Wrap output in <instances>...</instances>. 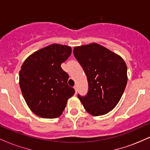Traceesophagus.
<instances>
[{
  "mask_svg": "<svg viewBox=\"0 0 150 150\" xmlns=\"http://www.w3.org/2000/svg\"><path fill=\"white\" fill-rule=\"evenodd\" d=\"M74 89H75V92H77V86L76 85H75V86H74Z\"/></svg>",
  "mask_w": 150,
  "mask_h": 150,
  "instance_id": "esophagus-1",
  "label": "esophagus"
}]
</instances>
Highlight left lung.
Masks as SVG:
<instances>
[{
    "mask_svg": "<svg viewBox=\"0 0 150 150\" xmlns=\"http://www.w3.org/2000/svg\"><path fill=\"white\" fill-rule=\"evenodd\" d=\"M74 56L87 76L88 92L78 98L86 111L94 116L106 114L115 108L127 85V65L116 53L92 43L75 46Z\"/></svg>",
    "mask_w": 150,
    "mask_h": 150,
    "instance_id": "1",
    "label": "left lung"
}]
</instances>
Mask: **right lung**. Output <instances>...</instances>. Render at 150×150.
Returning a JSON list of instances; mask_svg holds the SVG:
<instances>
[{"label":"right lung","instance_id":"obj_1","mask_svg":"<svg viewBox=\"0 0 150 150\" xmlns=\"http://www.w3.org/2000/svg\"><path fill=\"white\" fill-rule=\"evenodd\" d=\"M70 46L53 44L36 51L20 70V87L31 111L44 118L59 117L75 94L68 85L69 75L61 65L69 58Z\"/></svg>","mask_w":150,"mask_h":150}]
</instances>
